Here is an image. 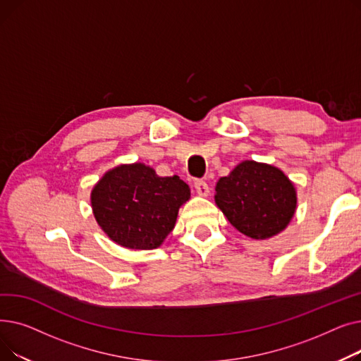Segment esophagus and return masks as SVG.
<instances>
[{
  "instance_id": "34e87169",
  "label": "esophagus",
  "mask_w": 361,
  "mask_h": 361,
  "mask_svg": "<svg viewBox=\"0 0 361 361\" xmlns=\"http://www.w3.org/2000/svg\"><path fill=\"white\" fill-rule=\"evenodd\" d=\"M195 188H196V192H197L199 196H207L211 192L209 185H207V183L203 181V180H196L195 181Z\"/></svg>"
}]
</instances>
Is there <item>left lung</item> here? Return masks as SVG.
I'll return each mask as SVG.
<instances>
[{"label": "left lung", "instance_id": "8db88e82", "mask_svg": "<svg viewBox=\"0 0 361 361\" xmlns=\"http://www.w3.org/2000/svg\"><path fill=\"white\" fill-rule=\"evenodd\" d=\"M215 202L233 226L250 238L281 233L295 212V188L281 169L255 161L237 165L216 183Z\"/></svg>", "mask_w": 361, "mask_h": 361}]
</instances>
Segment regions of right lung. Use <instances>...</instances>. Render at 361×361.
Instances as JSON below:
<instances>
[{"label":"right lung","mask_w":361,"mask_h":361,"mask_svg":"<svg viewBox=\"0 0 361 361\" xmlns=\"http://www.w3.org/2000/svg\"><path fill=\"white\" fill-rule=\"evenodd\" d=\"M190 188L143 164L114 168L92 190V209L108 237L127 249H157L173 231Z\"/></svg>","instance_id":"obj_1"}]
</instances>
